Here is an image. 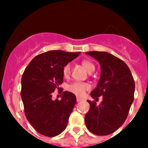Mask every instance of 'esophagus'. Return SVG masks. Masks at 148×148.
Listing matches in <instances>:
<instances>
[{"label": "esophagus", "mask_w": 148, "mask_h": 148, "mask_svg": "<svg viewBox=\"0 0 148 148\" xmlns=\"http://www.w3.org/2000/svg\"><path fill=\"white\" fill-rule=\"evenodd\" d=\"M82 101V98H80V97H77V101L79 102V101Z\"/></svg>", "instance_id": "obj_1"}]
</instances>
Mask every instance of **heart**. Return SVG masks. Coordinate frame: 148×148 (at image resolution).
Masks as SVG:
<instances>
[{"label":"heart","instance_id":"obj_1","mask_svg":"<svg viewBox=\"0 0 148 148\" xmlns=\"http://www.w3.org/2000/svg\"><path fill=\"white\" fill-rule=\"evenodd\" d=\"M81 64L86 71L89 73H91L95 71V66L90 60H83L81 61ZM62 74L64 77L68 78L71 75V66L70 64H66L64 66L62 70ZM90 89V85L87 83L84 82H74L71 84L70 85L67 86V90L70 92L73 93L74 95L78 97H82L84 93L88 90Z\"/></svg>","mask_w":148,"mask_h":148}]
</instances>
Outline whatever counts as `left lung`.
<instances>
[{
    "mask_svg": "<svg viewBox=\"0 0 148 148\" xmlns=\"http://www.w3.org/2000/svg\"><path fill=\"white\" fill-rule=\"evenodd\" d=\"M87 54L97 60L101 65V77L90 96L97 105L88 101L90 110L85 115L87 128L96 135H108L124 124L134 101V80L127 65L122 60L107 52L89 51Z\"/></svg>",
    "mask_w": 148,
    "mask_h": 148,
    "instance_id": "1",
    "label": "left lung"
}]
</instances>
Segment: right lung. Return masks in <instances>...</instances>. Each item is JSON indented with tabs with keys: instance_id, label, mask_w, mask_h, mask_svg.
<instances>
[{
	"instance_id": "right-lung-1",
	"label": "right lung",
	"mask_w": 148,
	"mask_h": 148,
	"mask_svg": "<svg viewBox=\"0 0 148 148\" xmlns=\"http://www.w3.org/2000/svg\"><path fill=\"white\" fill-rule=\"evenodd\" d=\"M50 51L36 56L25 68L21 77V96L27 119L38 133L54 137L64 131L75 103V95L63 91L62 70L80 54ZM58 89L62 100L53 101L52 93Z\"/></svg>"
}]
</instances>
